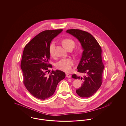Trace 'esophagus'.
<instances>
[{
    "instance_id": "34e87169",
    "label": "esophagus",
    "mask_w": 126,
    "mask_h": 126,
    "mask_svg": "<svg viewBox=\"0 0 126 126\" xmlns=\"http://www.w3.org/2000/svg\"><path fill=\"white\" fill-rule=\"evenodd\" d=\"M66 76L68 77V78H71V75H70L69 74H66Z\"/></svg>"
}]
</instances>
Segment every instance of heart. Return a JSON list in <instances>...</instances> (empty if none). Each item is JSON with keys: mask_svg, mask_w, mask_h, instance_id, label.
Instances as JSON below:
<instances>
[{"mask_svg": "<svg viewBox=\"0 0 126 126\" xmlns=\"http://www.w3.org/2000/svg\"><path fill=\"white\" fill-rule=\"evenodd\" d=\"M62 43L64 47L67 49L70 48H74L75 46L74 41L71 39H65L62 41ZM55 42H52L49 46V51L50 56L53 57L55 55ZM74 64L73 60L70 58H64L61 59L56 64V67L60 70L65 72H70L72 69V66Z\"/></svg>", "mask_w": 126, "mask_h": 126, "instance_id": "b5f03b06", "label": "heart"}]
</instances>
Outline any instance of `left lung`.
Instances as JSON below:
<instances>
[{"instance_id": "1", "label": "left lung", "mask_w": 126, "mask_h": 126, "mask_svg": "<svg viewBox=\"0 0 126 126\" xmlns=\"http://www.w3.org/2000/svg\"><path fill=\"white\" fill-rule=\"evenodd\" d=\"M76 38L81 43L83 52L77 67V72L84 74L83 77L73 75V78L83 80L82 86L76 90L81 97L91 96L98 90L102 83L104 65L102 60V50L96 39L91 34L77 29L66 31Z\"/></svg>"}]
</instances>
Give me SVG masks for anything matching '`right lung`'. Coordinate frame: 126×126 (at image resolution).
Returning <instances> with one entry per match:
<instances>
[{
	"label": "right lung",
	"instance_id": "obj_1",
	"mask_svg": "<svg viewBox=\"0 0 126 126\" xmlns=\"http://www.w3.org/2000/svg\"><path fill=\"white\" fill-rule=\"evenodd\" d=\"M62 31V29L43 31L27 44L23 50L20 64L23 83L28 91L39 99L51 96L58 84L65 77V74L58 70H52L49 76L46 75L48 68L52 67L49 63L50 42Z\"/></svg>",
	"mask_w": 126,
	"mask_h": 126
}]
</instances>
